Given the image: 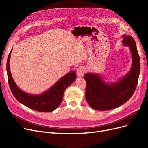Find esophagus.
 I'll return each mask as SVG.
<instances>
[{
  "label": "esophagus",
  "mask_w": 148,
  "mask_h": 148,
  "mask_svg": "<svg viewBox=\"0 0 148 148\" xmlns=\"http://www.w3.org/2000/svg\"><path fill=\"white\" fill-rule=\"evenodd\" d=\"M85 73V69L83 66H79L77 70V75L78 77H82Z\"/></svg>",
  "instance_id": "esophagus-1"
}]
</instances>
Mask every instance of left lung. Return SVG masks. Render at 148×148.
<instances>
[{
  "instance_id": "obj_1",
  "label": "left lung",
  "mask_w": 148,
  "mask_h": 148,
  "mask_svg": "<svg viewBox=\"0 0 148 148\" xmlns=\"http://www.w3.org/2000/svg\"><path fill=\"white\" fill-rule=\"evenodd\" d=\"M123 45L128 46L132 57L130 71L117 82L107 83L100 75L87 73L84 79L86 82V99L92 109L107 110L117 108L127 102L133 96L137 86L140 72V59L136 42L129 35H123Z\"/></svg>"
}]
</instances>
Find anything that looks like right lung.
<instances>
[{
    "label": "right lung",
    "instance_id": "obj_1",
    "mask_svg": "<svg viewBox=\"0 0 148 148\" xmlns=\"http://www.w3.org/2000/svg\"><path fill=\"white\" fill-rule=\"evenodd\" d=\"M12 51V49L8 56L7 72L8 84L13 95L18 101L33 110L42 112H49L54 110L62 102L65 89L76 79L75 71H71L64 76L51 88L43 93L31 95L21 90L12 77L9 66Z\"/></svg>",
    "mask_w": 148,
    "mask_h": 148
}]
</instances>
